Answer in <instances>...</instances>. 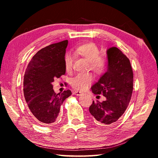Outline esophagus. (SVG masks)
<instances>
[{"label": "esophagus", "mask_w": 158, "mask_h": 158, "mask_svg": "<svg viewBox=\"0 0 158 158\" xmlns=\"http://www.w3.org/2000/svg\"><path fill=\"white\" fill-rule=\"evenodd\" d=\"M74 94L77 95V96H80L83 94V93L81 91H77V90H75V91L74 92Z\"/></svg>", "instance_id": "esophagus-1"}]
</instances>
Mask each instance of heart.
Listing matches in <instances>:
<instances>
[{"label": "heart", "instance_id": "b5f03b06", "mask_svg": "<svg viewBox=\"0 0 158 158\" xmlns=\"http://www.w3.org/2000/svg\"><path fill=\"white\" fill-rule=\"evenodd\" d=\"M74 52L86 59L89 63L90 69L98 74H102L107 66V59L100 55V50L93 42L83 44L76 47ZM66 71H71L73 64V57L70 53H67L64 58ZM93 76L90 73L78 74L72 80L71 84L74 89L85 90L92 84Z\"/></svg>", "mask_w": 158, "mask_h": 158}]
</instances>
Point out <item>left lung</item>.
<instances>
[{
  "instance_id": "left-lung-1",
  "label": "left lung",
  "mask_w": 158,
  "mask_h": 158,
  "mask_svg": "<svg viewBox=\"0 0 158 158\" xmlns=\"http://www.w3.org/2000/svg\"><path fill=\"white\" fill-rule=\"evenodd\" d=\"M106 54L107 71L91 87L93 93L106 99L102 102L93 101L89 107L90 114L104 125L117 121L124 114L133 90V72L128 58L115 47L107 49Z\"/></svg>"
}]
</instances>
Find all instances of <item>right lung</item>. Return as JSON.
<instances>
[{"instance_id": "add662e5", "label": "right lung", "mask_w": 158, "mask_h": 158, "mask_svg": "<svg viewBox=\"0 0 158 158\" xmlns=\"http://www.w3.org/2000/svg\"><path fill=\"white\" fill-rule=\"evenodd\" d=\"M68 41L50 44L38 51L29 62L23 78V94L28 107L37 121L56 122L60 107L71 90L56 94L52 82L65 74L64 58Z\"/></svg>"}]
</instances>
